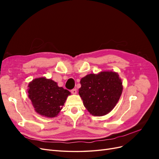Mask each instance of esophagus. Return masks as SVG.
Instances as JSON below:
<instances>
[{"label":"esophagus","instance_id":"esophagus-1","mask_svg":"<svg viewBox=\"0 0 159 159\" xmlns=\"http://www.w3.org/2000/svg\"><path fill=\"white\" fill-rule=\"evenodd\" d=\"M71 93L72 94H76V93H77V89H76L75 88L72 89L71 90Z\"/></svg>","mask_w":159,"mask_h":159}]
</instances>
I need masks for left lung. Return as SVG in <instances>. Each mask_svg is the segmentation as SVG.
Instances as JSON below:
<instances>
[{
	"mask_svg": "<svg viewBox=\"0 0 159 159\" xmlns=\"http://www.w3.org/2000/svg\"><path fill=\"white\" fill-rule=\"evenodd\" d=\"M80 84L79 94L84 105L94 116L109 113L122 93V81L118 74L113 71L87 75L81 78Z\"/></svg>",
	"mask_w": 159,
	"mask_h": 159,
	"instance_id": "left-lung-1",
	"label": "left lung"
}]
</instances>
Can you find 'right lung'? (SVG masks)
<instances>
[{
  "label": "right lung",
  "instance_id": "right-lung-1",
  "mask_svg": "<svg viewBox=\"0 0 159 159\" xmlns=\"http://www.w3.org/2000/svg\"><path fill=\"white\" fill-rule=\"evenodd\" d=\"M28 97L35 111L47 117L57 116L70 92L45 78H36L28 84Z\"/></svg>",
  "mask_w": 159,
  "mask_h": 159
}]
</instances>
